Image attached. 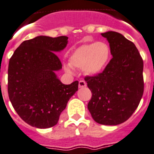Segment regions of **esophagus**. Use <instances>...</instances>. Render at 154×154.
I'll list each match as a JSON object with an SVG mask.
<instances>
[{
    "mask_svg": "<svg viewBox=\"0 0 154 154\" xmlns=\"http://www.w3.org/2000/svg\"><path fill=\"white\" fill-rule=\"evenodd\" d=\"M86 85H87V84H86L85 81L82 80V81H79V85H79V88H84V87H85Z\"/></svg>",
    "mask_w": 154,
    "mask_h": 154,
    "instance_id": "1",
    "label": "esophagus"
}]
</instances>
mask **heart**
I'll return each instance as SVG.
<instances>
[{"label":"heart","instance_id":"1","mask_svg":"<svg viewBox=\"0 0 154 154\" xmlns=\"http://www.w3.org/2000/svg\"><path fill=\"white\" fill-rule=\"evenodd\" d=\"M111 58V49L104 42L83 44L74 49L69 56V64L65 70L73 73V69H82L88 76H96L102 73Z\"/></svg>","mask_w":154,"mask_h":154}]
</instances>
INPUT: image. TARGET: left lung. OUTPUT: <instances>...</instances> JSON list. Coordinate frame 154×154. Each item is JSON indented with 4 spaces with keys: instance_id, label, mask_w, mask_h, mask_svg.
<instances>
[{
    "instance_id": "8db88e82",
    "label": "left lung",
    "mask_w": 154,
    "mask_h": 154,
    "mask_svg": "<svg viewBox=\"0 0 154 154\" xmlns=\"http://www.w3.org/2000/svg\"><path fill=\"white\" fill-rule=\"evenodd\" d=\"M109 42L112 60L103 73L85 78L92 92L88 109L100 124L116 126L132 116L144 91L143 61L133 42L116 32L101 33Z\"/></svg>"
}]
</instances>
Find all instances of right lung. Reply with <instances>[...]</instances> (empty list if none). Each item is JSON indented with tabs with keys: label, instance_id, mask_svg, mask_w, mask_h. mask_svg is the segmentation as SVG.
I'll return each instance as SVG.
<instances>
[{
	"label": "right lung",
	"instance_id": "add662e5",
	"mask_svg": "<svg viewBox=\"0 0 154 154\" xmlns=\"http://www.w3.org/2000/svg\"><path fill=\"white\" fill-rule=\"evenodd\" d=\"M67 44V36L39 35L23 41L10 58L9 100L20 117L32 127L46 129L57 124L78 90V81L64 85L56 74L62 65L55 53Z\"/></svg>",
	"mask_w": 154,
	"mask_h": 154
}]
</instances>
